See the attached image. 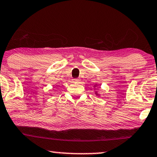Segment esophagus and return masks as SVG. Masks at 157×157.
Here are the masks:
<instances>
[{
	"instance_id": "34e87169",
	"label": "esophagus",
	"mask_w": 157,
	"mask_h": 157,
	"mask_svg": "<svg viewBox=\"0 0 157 157\" xmlns=\"http://www.w3.org/2000/svg\"><path fill=\"white\" fill-rule=\"evenodd\" d=\"M73 82H78L80 80H79L78 78H74V79H73Z\"/></svg>"
}]
</instances>
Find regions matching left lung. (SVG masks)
<instances>
[{
    "label": "left lung",
    "instance_id": "obj_1",
    "mask_svg": "<svg viewBox=\"0 0 157 157\" xmlns=\"http://www.w3.org/2000/svg\"><path fill=\"white\" fill-rule=\"evenodd\" d=\"M97 86H98V84H96L95 85H94V88H95ZM94 93H95V94H96V95H97V96H100V94H98V92H97V91H95V92H94Z\"/></svg>",
    "mask_w": 157,
    "mask_h": 157
}]
</instances>
